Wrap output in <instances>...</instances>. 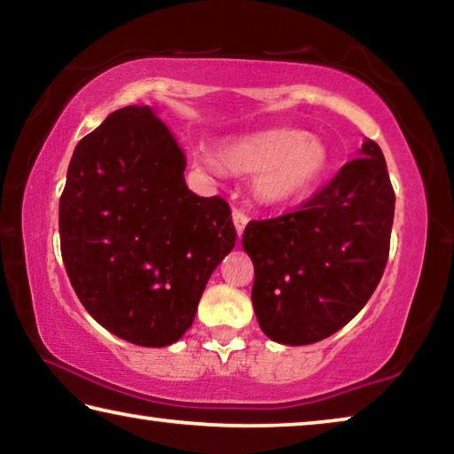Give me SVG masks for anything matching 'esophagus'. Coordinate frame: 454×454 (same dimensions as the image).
Here are the masks:
<instances>
[{
    "instance_id": "esophagus-1",
    "label": "esophagus",
    "mask_w": 454,
    "mask_h": 454,
    "mask_svg": "<svg viewBox=\"0 0 454 454\" xmlns=\"http://www.w3.org/2000/svg\"><path fill=\"white\" fill-rule=\"evenodd\" d=\"M232 220H234V226H236V232H238V236H242L246 224H248V216H246V214H244L242 210L234 208V212H232Z\"/></svg>"
}]
</instances>
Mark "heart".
I'll return each instance as SVG.
<instances>
[{
  "label": "heart",
  "mask_w": 454,
  "mask_h": 454,
  "mask_svg": "<svg viewBox=\"0 0 454 454\" xmlns=\"http://www.w3.org/2000/svg\"><path fill=\"white\" fill-rule=\"evenodd\" d=\"M200 164L236 174H254L256 196L266 204H288L302 198L325 180L330 152L320 137L292 128H272L224 144L218 160L198 152Z\"/></svg>",
  "instance_id": "obj_1"
}]
</instances>
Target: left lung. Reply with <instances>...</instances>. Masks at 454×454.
Segmentation results:
<instances>
[{
    "instance_id": "left-lung-1",
    "label": "left lung",
    "mask_w": 454,
    "mask_h": 454,
    "mask_svg": "<svg viewBox=\"0 0 454 454\" xmlns=\"http://www.w3.org/2000/svg\"><path fill=\"white\" fill-rule=\"evenodd\" d=\"M395 190L379 144L344 164L301 210L252 220L242 246L254 264L252 304L262 333L301 347L363 310L390 250Z\"/></svg>"
}]
</instances>
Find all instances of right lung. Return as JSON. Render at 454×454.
<instances>
[{"label": "right lung", "instance_id": "add662e5", "mask_svg": "<svg viewBox=\"0 0 454 454\" xmlns=\"http://www.w3.org/2000/svg\"><path fill=\"white\" fill-rule=\"evenodd\" d=\"M186 156L150 106H126L75 145L59 198L66 272L94 320L160 348L192 326L236 244L230 206L184 182Z\"/></svg>", "mask_w": 454, "mask_h": 454}]
</instances>
